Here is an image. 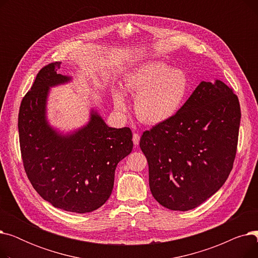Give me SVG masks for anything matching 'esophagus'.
<instances>
[{
    "mask_svg": "<svg viewBox=\"0 0 258 258\" xmlns=\"http://www.w3.org/2000/svg\"><path fill=\"white\" fill-rule=\"evenodd\" d=\"M139 141H140V135L137 134V133H134V135H133V142H134V144L136 145V146H138Z\"/></svg>",
    "mask_w": 258,
    "mask_h": 258,
    "instance_id": "34e87169",
    "label": "esophagus"
}]
</instances>
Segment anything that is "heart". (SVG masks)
<instances>
[{"label":"heart","mask_w":258,"mask_h":258,"mask_svg":"<svg viewBox=\"0 0 258 258\" xmlns=\"http://www.w3.org/2000/svg\"><path fill=\"white\" fill-rule=\"evenodd\" d=\"M189 87L184 70L172 69L163 61L142 63L124 79V90L136 97L138 118L150 124L161 123L177 114L187 99ZM114 103L118 111L126 110L121 93H115Z\"/></svg>","instance_id":"b5f03b06"}]
</instances>
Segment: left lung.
I'll return each mask as SVG.
<instances>
[{
    "label": "left lung",
    "mask_w": 258,
    "mask_h": 258,
    "mask_svg": "<svg viewBox=\"0 0 258 258\" xmlns=\"http://www.w3.org/2000/svg\"><path fill=\"white\" fill-rule=\"evenodd\" d=\"M239 123L233 89L202 81L177 114L145 131L140 148L159 204L187 211L218 191L233 167Z\"/></svg>",
    "instance_id": "8db88e82"
}]
</instances>
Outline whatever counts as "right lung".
I'll return each instance as SVG.
<instances>
[{
  "mask_svg": "<svg viewBox=\"0 0 258 258\" xmlns=\"http://www.w3.org/2000/svg\"><path fill=\"white\" fill-rule=\"evenodd\" d=\"M59 68V61L42 68L21 102V155L27 177L40 197L56 208L87 213L110 198L116 166L133 150V134L130 127H108L96 113L70 136L52 130L45 116L49 87L70 80L57 73Z\"/></svg>",
  "mask_w": 258,
  "mask_h": 258,
  "instance_id": "obj_1",
  "label": "right lung"
}]
</instances>
